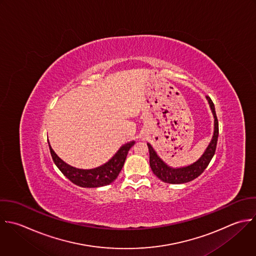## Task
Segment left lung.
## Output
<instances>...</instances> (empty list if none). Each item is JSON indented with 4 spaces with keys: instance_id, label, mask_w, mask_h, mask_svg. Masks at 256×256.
Returning <instances> with one entry per match:
<instances>
[{
    "instance_id": "8db88e82",
    "label": "left lung",
    "mask_w": 256,
    "mask_h": 256,
    "mask_svg": "<svg viewBox=\"0 0 256 256\" xmlns=\"http://www.w3.org/2000/svg\"><path fill=\"white\" fill-rule=\"evenodd\" d=\"M206 100L210 104V110L212 112L214 118V132L212 138L206 148L204 154L194 164L184 166V168H174L168 166L156 152V150L152 148V146L148 144V150H150V166L152 170V172L164 182L166 184H186L188 182L194 180L198 176H200L204 170L210 164L212 158H214L216 150L218 144V120L216 114V108L210 96H206Z\"/></svg>"
}]
</instances>
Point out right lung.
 <instances>
[{
  "instance_id": "right-lung-1",
  "label": "right lung",
  "mask_w": 256,
  "mask_h": 256,
  "mask_svg": "<svg viewBox=\"0 0 256 256\" xmlns=\"http://www.w3.org/2000/svg\"><path fill=\"white\" fill-rule=\"evenodd\" d=\"M134 144V140L124 144L108 162L98 168L92 170H80L70 166L62 160H60L52 150L48 142L50 152L54 164L62 172V174L68 178L72 184L82 188L104 186L116 180L124 164L128 152Z\"/></svg>"
}]
</instances>
